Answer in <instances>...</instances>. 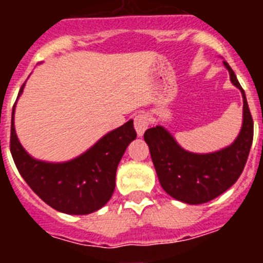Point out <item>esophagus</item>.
I'll use <instances>...</instances> for the list:
<instances>
[{
    "instance_id": "obj_1",
    "label": "esophagus",
    "mask_w": 263,
    "mask_h": 263,
    "mask_svg": "<svg viewBox=\"0 0 263 263\" xmlns=\"http://www.w3.org/2000/svg\"><path fill=\"white\" fill-rule=\"evenodd\" d=\"M148 117L145 113H139L134 117V127H136V132L139 137H142L143 133L146 132V129L148 127Z\"/></svg>"
}]
</instances>
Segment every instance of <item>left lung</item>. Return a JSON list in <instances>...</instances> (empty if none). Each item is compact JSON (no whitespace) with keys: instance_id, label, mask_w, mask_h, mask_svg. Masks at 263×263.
Masks as SVG:
<instances>
[{"instance_id":"8db88e82","label":"left lung","mask_w":263,"mask_h":263,"mask_svg":"<svg viewBox=\"0 0 263 263\" xmlns=\"http://www.w3.org/2000/svg\"><path fill=\"white\" fill-rule=\"evenodd\" d=\"M232 84L242 93V127L233 143L210 154H195L179 146L163 126L150 127L143 138L164 191L187 204H203L224 194L240 178L253 142V118L245 92L227 62Z\"/></svg>"}]
</instances>
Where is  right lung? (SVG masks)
Wrapping results in <instances>:
<instances>
[{
	"label": "right lung",
	"mask_w": 263,
	"mask_h": 263,
	"mask_svg": "<svg viewBox=\"0 0 263 263\" xmlns=\"http://www.w3.org/2000/svg\"><path fill=\"white\" fill-rule=\"evenodd\" d=\"M14 110L15 105L11 113V157L32 191L53 210L67 215H88L103 208L115 191L121 158L137 137L133 120L109 132L75 159L51 163L34 159L22 147L14 127Z\"/></svg>",
	"instance_id": "1"
}]
</instances>
